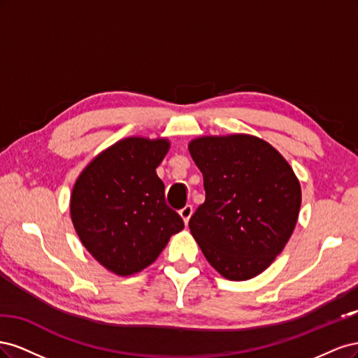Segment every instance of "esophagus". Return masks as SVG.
Masks as SVG:
<instances>
[{"mask_svg":"<svg viewBox=\"0 0 358 358\" xmlns=\"http://www.w3.org/2000/svg\"><path fill=\"white\" fill-rule=\"evenodd\" d=\"M179 215L182 216L183 222L188 224V221H189V218H191V215H192V206H191V204H187L185 208H182V209L179 210Z\"/></svg>","mask_w":358,"mask_h":358,"instance_id":"obj_1","label":"esophagus"}]
</instances>
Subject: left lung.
<instances>
[{
  "instance_id": "left-lung-1",
  "label": "left lung",
  "mask_w": 358,
  "mask_h": 358,
  "mask_svg": "<svg viewBox=\"0 0 358 358\" xmlns=\"http://www.w3.org/2000/svg\"><path fill=\"white\" fill-rule=\"evenodd\" d=\"M188 149L206 191L189 230L206 259L230 280L264 272L297 224L294 171L272 145L249 134L199 137Z\"/></svg>"
}]
</instances>
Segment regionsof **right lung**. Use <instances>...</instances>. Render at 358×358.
<instances>
[{
    "mask_svg": "<svg viewBox=\"0 0 358 358\" xmlns=\"http://www.w3.org/2000/svg\"><path fill=\"white\" fill-rule=\"evenodd\" d=\"M169 148L167 138L119 140L83 169L73 187L76 233L96 262L119 276L152 264L183 229L157 175Z\"/></svg>",
    "mask_w": 358,
    "mask_h": 358,
    "instance_id": "obj_1",
    "label": "right lung"
}]
</instances>
